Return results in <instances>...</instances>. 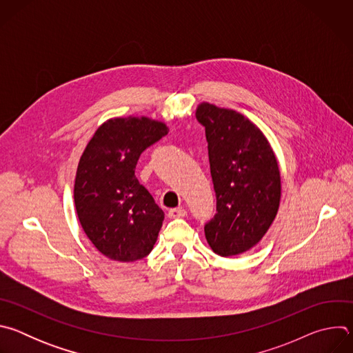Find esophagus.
Returning a JSON list of instances; mask_svg holds the SVG:
<instances>
[{
  "mask_svg": "<svg viewBox=\"0 0 353 353\" xmlns=\"http://www.w3.org/2000/svg\"><path fill=\"white\" fill-rule=\"evenodd\" d=\"M169 218L170 219H177V218H184L187 215V211L183 208H173L169 211Z\"/></svg>",
  "mask_w": 353,
  "mask_h": 353,
  "instance_id": "34e87169",
  "label": "esophagus"
}]
</instances>
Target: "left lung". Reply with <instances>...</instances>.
I'll return each instance as SVG.
<instances>
[{
    "label": "left lung",
    "mask_w": 353,
    "mask_h": 353,
    "mask_svg": "<svg viewBox=\"0 0 353 353\" xmlns=\"http://www.w3.org/2000/svg\"><path fill=\"white\" fill-rule=\"evenodd\" d=\"M196 120L205 127L215 218L205 225L214 253L232 257L253 248L272 225L281 201L276 157L263 131L241 113L199 103Z\"/></svg>",
    "instance_id": "1"
}]
</instances>
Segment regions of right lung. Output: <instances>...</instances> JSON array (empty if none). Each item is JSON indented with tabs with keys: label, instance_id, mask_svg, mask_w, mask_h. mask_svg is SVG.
Wrapping results in <instances>:
<instances>
[{
	"label": "right lung",
	"instance_id": "right-lung-1",
	"mask_svg": "<svg viewBox=\"0 0 353 353\" xmlns=\"http://www.w3.org/2000/svg\"><path fill=\"white\" fill-rule=\"evenodd\" d=\"M169 132L145 116L114 117L100 125L79 159L74 201L81 226L110 260L132 263L152 251L165 214L135 177L143 150Z\"/></svg>",
	"mask_w": 353,
	"mask_h": 353
}]
</instances>
